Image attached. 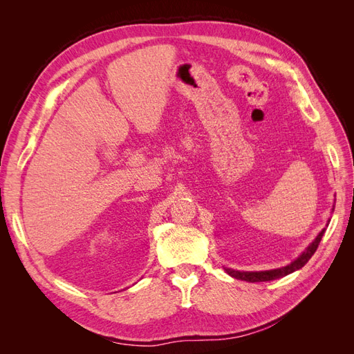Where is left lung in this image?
<instances>
[{
  "label": "left lung",
  "mask_w": 354,
  "mask_h": 354,
  "mask_svg": "<svg viewBox=\"0 0 354 354\" xmlns=\"http://www.w3.org/2000/svg\"><path fill=\"white\" fill-rule=\"evenodd\" d=\"M326 227H328V224H326ZM326 227L322 229V232L317 234L316 239L307 246L306 251L299 255L297 260L289 263L285 267H279V269H273V270H264V272H239V270H232V269H226V272L232 277H234V279H241V281H246V282H267V281L279 279V277H283L295 270H299L303 266H306V263L312 259V255L316 252L320 241H322V236H324Z\"/></svg>",
  "instance_id": "1"
}]
</instances>
